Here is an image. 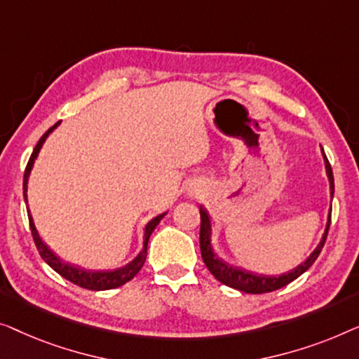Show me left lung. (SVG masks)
Segmentation results:
<instances>
[{
    "label": "left lung",
    "mask_w": 359,
    "mask_h": 359,
    "mask_svg": "<svg viewBox=\"0 0 359 359\" xmlns=\"http://www.w3.org/2000/svg\"><path fill=\"white\" fill-rule=\"evenodd\" d=\"M320 153H322V159H324V165H325V174L327 179H329V185H330V198H333V191H335V187H333V174H332V168L327 161V156L324 153V148L320 146ZM330 216H332V205L329 210V215H327V223H325V229L324 234H322L319 244L312 254L307 257V259L302 262L301 265H297L296 269H292L286 273L281 275H257L252 273V271L242 270L239 266H232L229 264H226L224 260H221L218 255L215 254L213 250V244H211V234H213V228H211V219L208 213L203 206H200V218H201V226H200V250H201V259H203L206 269L210 270V273L215 276L216 280L223 283V285L234 287V290H239L242 292H249V294H262V292H270L275 290H280V287L286 286L287 283L294 281L296 278L311 269V265L314 264L319 257L322 247L325 244L327 234H329V228H330Z\"/></svg>",
    "instance_id": "left-lung-1"
}]
</instances>
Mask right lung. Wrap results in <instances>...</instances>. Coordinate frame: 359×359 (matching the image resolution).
Returning <instances> with one entry per match:
<instances>
[{"instance_id":"1","label":"right lung","mask_w":359,"mask_h":359,"mask_svg":"<svg viewBox=\"0 0 359 359\" xmlns=\"http://www.w3.org/2000/svg\"><path fill=\"white\" fill-rule=\"evenodd\" d=\"M58 125H60V122L55 123L53 127L50 128L47 133H45L42 138L39 140V143H37V146H35L32 156H30L27 168H26V172H24V200H26V205H27L29 177H30V172H32V169H34L35 159L39 158V153H40V149H42L43 143L47 141L48 136L53 133V130L57 128ZM27 215H29L30 231H32L34 242H35V245H37L40 257H42V259L47 262V264L52 266V269L57 271L58 275H62L63 278H67L68 281L74 283V285H78L81 287H86V290L104 291V290H114V287L123 286L125 283H128L130 280L135 278L136 273H138V271L141 270V266L144 265L146 255H148L149 237H151V234H153V231L156 229V226L161 223V219H163L164 216L168 215V211H165V213H163V215L156 216V218L151 219L149 223L144 226L143 249L138 252V255H136L131 262H128L127 265L118 266V269H114V270H84V269H79V266H74L72 264H67V262H63L58 255H55V252L50 249V247L42 241V237H40L37 228H35V223H34L32 215H30L29 205H27Z\"/></svg>"}]
</instances>
